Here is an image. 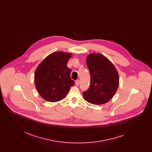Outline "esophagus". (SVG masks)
I'll list each match as a JSON object with an SVG mask.
<instances>
[{"label":"esophagus","mask_w":152,"mask_h":152,"mask_svg":"<svg viewBox=\"0 0 152 152\" xmlns=\"http://www.w3.org/2000/svg\"><path fill=\"white\" fill-rule=\"evenodd\" d=\"M75 84H76V86H79L80 84V80H76V82H75Z\"/></svg>","instance_id":"esophagus-1"}]
</instances>
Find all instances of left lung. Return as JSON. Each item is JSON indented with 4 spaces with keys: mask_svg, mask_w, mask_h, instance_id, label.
Segmentation results:
<instances>
[{
    "mask_svg": "<svg viewBox=\"0 0 152 152\" xmlns=\"http://www.w3.org/2000/svg\"><path fill=\"white\" fill-rule=\"evenodd\" d=\"M91 75L89 89L83 92L84 98L94 105L103 104L116 94L119 86V76L114 65L100 53H91L87 58Z\"/></svg>",
    "mask_w": 152,
    "mask_h": 152,
    "instance_id": "8db88e82",
    "label": "left lung"
}]
</instances>
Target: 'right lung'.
Listing matches in <instances>:
<instances>
[{
  "instance_id": "1",
  "label": "right lung",
  "mask_w": 152,
  "mask_h": 152,
  "mask_svg": "<svg viewBox=\"0 0 152 152\" xmlns=\"http://www.w3.org/2000/svg\"><path fill=\"white\" fill-rule=\"evenodd\" d=\"M72 53L56 52L49 55L38 65L35 73V84L44 100L56 102L64 99L75 84L71 79V69L67 63Z\"/></svg>"
}]
</instances>
